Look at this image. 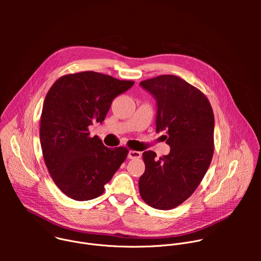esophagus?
<instances>
[{
  "instance_id": "esophagus-1",
  "label": "esophagus",
  "mask_w": 261,
  "mask_h": 261,
  "mask_svg": "<svg viewBox=\"0 0 261 261\" xmlns=\"http://www.w3.org/2000/svg\"><path fill=\"white\" fill-rule=\"evenodd\" d=\"M140 156H141L140 152H137V151H129L128 152L129 159H138V158H140Z\"/></svg>"
}]
</instances>
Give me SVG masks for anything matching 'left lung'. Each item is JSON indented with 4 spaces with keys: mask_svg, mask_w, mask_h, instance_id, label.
I'll list each match as a JSON object with an SVG mask.
<instances>
[{
    "mask_svg": "<svg viewBox=\"0 0 261 261\" xmlns=\"http://www.w3.org/2000/svg\"><path fill=\"white\" fill-rule=\"evenodd\" d=\"M157 102L156 130L165 131L168 155L143 152L145 170L138 187L145 203L170 210L188 199L202 180L213 158L215 118L207 98L175 75L141 82Z\"/></svg>",
    "mask_w": 261,
    "mask_h": 261,
    "instance_id": "8db88e82",
    "label": "left lung"
}]
</instances>
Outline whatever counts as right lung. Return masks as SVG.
<instances>
[{
    "label": "right lung",
    "mask_w": 261,
    "mask_h": 261,
    "mask_svg": "<svg viewBox=\"0 0 261 261\" xmlns=\"http://www.w3.org/2000/svg\"><path fill=\"white\" fill-rule=\"evenodd\" d=\"M134 82L86 71L68 74L49 89L40 120V142L46 167L68 197L86 201L100 196L128 155L124 146L109 148L89 126L102 123L111 102Z\"/></svg>",
    "instance_id": "add662e5"
}]
</instances>
